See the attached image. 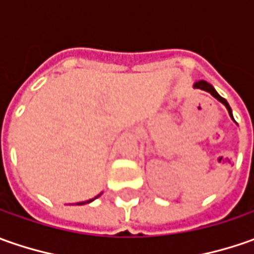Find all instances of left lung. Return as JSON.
<instances>
[{"label":"left lung","mask_w":254,"mask_h":254,"mask_svg":"<svg viewBox=\"0 0 254 254\" xmlns=\"http://www.w3.org/2000/svg\"><path fill=\"white\" fill-rule=\"evenodd\" d=\"M193 87H196V89H202V90H205V92H209L213 97H216L218 100H219L220 103H223L225 106H226V109H228V112H229L230 114V117L233 119V116H232V110H230V107H229V104H228V102L223 99V97H220L219 94L216 93V90L213 89V86L212 84H209L208 82H205V80H199V82H196V83L193 84Z\"/></svg>","instance_id":"obj_1"}]
</instances>
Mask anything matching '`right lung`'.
<instances>
[{
	"label": "right lung",
	"instance_id": "obj_1",
	"mask_svg": "<svg viewBox=\"0 0 254 254\" xmlns=\"http://www.w3.org/2000/svg\"><path fill=\"white\" fill-rule=\"evenodd\" d=\"M93 199H90V200H87V202H92ZM87 202H86V203H87ZM82 203H84V202H82Z\"/></svg>",
	"mask_w": 254,
	"mask_h": 254
}]
</instances>
